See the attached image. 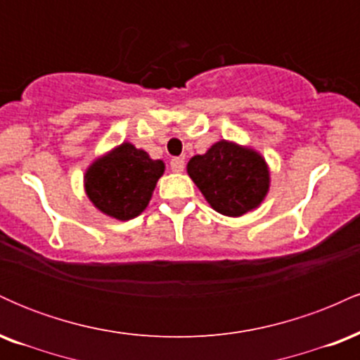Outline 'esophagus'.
<instances>
[{"label": "esophagus", "mask_w": 360, "mask_h": 360, "mask_svg": "<svg viewBox=\"0 0 360 360\" xmlns=\"http://www.w3.org/2000/svg\"><path fill=\"white\" fill-rule=\"evenodd\" d=\"M184 159L183 157H174V159L171 160V169L174 172H183L184 171Z\"/></svg>", "instance_id": "34e87169"}]
</instances>
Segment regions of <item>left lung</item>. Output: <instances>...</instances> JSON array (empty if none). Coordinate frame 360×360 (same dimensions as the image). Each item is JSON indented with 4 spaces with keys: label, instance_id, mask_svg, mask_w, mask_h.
<instances>
[{
    "label": "left lung",
    "instance_id": "8db88e82",
    "mask_svg": "<svg viewBox=\"0 0 360 360\" xmlns=\"http://www.w3.org/2000/svg\"><path fill=\"white\" fill-rule=\"evenodd\" d=\"M214 212L230 218L257 210L271 188V169L259 150L233 140H218L186 166Z\"/></svg>",
    "mask_w": 360,
    "mask_h": 360
}]
</instances>
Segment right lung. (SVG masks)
<instances>
[{
    "label": "right lung",
    "mask_w": 360,
    "mask_h": 360,
    "mask_svg": "<svg viewBox=\"0 0 360 360\" xmlns=\"http://www.w3.org/2000/svg\"><path fill=\"white\" fill-rule=\"evenodd\" d=\"M164 171V160L150 159L143 148L122 142L86 167V196L106 217L120 221L131 220L150 203Z\"/></svg>",
    "instance_id": "add662e5"
}]
</instances>
